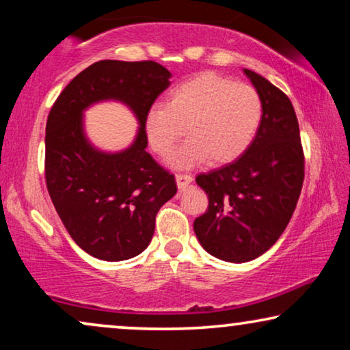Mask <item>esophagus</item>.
<instances>
[{
    "mask_svg": "<svg viewBox=\"0 0 350 350\" xmlns=\"http://www.w3.org/2000/svg\"><path fill=\"white\" fill-rule=\"evenodd\" d=\"M175 180H176V186H178L180 191H185L191 183H193V176H191L189 174H176Z\"/></svg>",
    "mask_w": 350,
    "mask_h": 350,
    "instance_id": "obj_1",
    "label": "esophagus"
}]
</instances>
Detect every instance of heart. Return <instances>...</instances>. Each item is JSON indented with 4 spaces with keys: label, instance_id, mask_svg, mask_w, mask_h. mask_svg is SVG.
Segmentation results:
<instances>
[{
    "label": "heart",
    "instance_id": "b5f03b06",
    "mask_svg": "<svg viewBox=\"0 0 350 350\" xmlns=\"http://www.w3.org/2000/svg\"><path fill=\"white\" fill-rule=\"evenodd\" d=\"M262 118V100L250 84L202 73L175 85L165 105H152L143 119L148 145L169 156L186 131L189 138L170 156L176 169L207 159L226 164L250 146Z\"/></svg>",
    "mask_w": 350,
    "mask_h": 350
}]
</instances>
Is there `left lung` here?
I'll return each mask as SVG.
<instances>
[{
    "mask_svg": "<svg viewBox=\"0 0 350 350\" xmlns=\"http://www.w3.org/2000/svg\"><path fill=\"white\" fill-rule=\"evenodd\" d=\"M262 100L250 146L231 164L196 176L208 208L194 232L210 255L229 262L261 256L290 223L304 181V154L293 105L279 88L243 70Z\"/></svg>",
    "mask_w": 350,
    "mask_h": 350,
    "instance_id": "left-lung-1",
    "label": "left lung"
}]
</instances>
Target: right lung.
<instances>
[{
	"label": "right lung",
	"mask_w": 350,
	"mask_h": 350,
	"mask_svg": "<svg viewBox=\"0 0 350 350\" xmlns=\"http://www.w3.org/2000/svg\"><path fill=\"white\" fill-rule=\"evenodd\" d=\"M170 71L152 60H100L70 81L46 124V185L71 239L103 261L133 258L150 245L156 215L176 193L175 176L152 159L143 119L170 85ZM118 99L141 127L133 145L105 153L90 145L82 113Z\"/></svg>",
	"instance_id": "add662e5"
}]
</instances>
